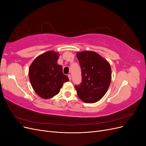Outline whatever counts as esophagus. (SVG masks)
Wrapping results in <instances>:
<instances>
[{
  "label": "esophagus",
  "instance_id": "esophagus-1",
  "mask_svg": "<svg viewBox=\"0 0 146 146\" xmlns=\"http://www.w3.org/2000/svg\"><path fill=\"white\" fill-rule=\"evenodd\" d=\"M68 78H69V80H70V79H71V77H70V74H68Z\"/></svg>",
  "mask_w": 146,
  "mask_h": 146
}]
</instances>
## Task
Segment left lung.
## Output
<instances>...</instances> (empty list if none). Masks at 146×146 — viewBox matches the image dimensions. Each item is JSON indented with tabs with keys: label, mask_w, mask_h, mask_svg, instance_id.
<instances>
[{
	"label": "left lung",
	"mask_w": 146,
	"mask_h": 146,
	"mask_svg": "<svg viewBox=\"0 0 146 146\" xmlns=\"http://www.w3.org/2000/svg\"><path fill=\"white\" fill-rule=\"evenodd\" d=\"M82 69V82L75 85L77 93L85 103H94L107 92L111 79L107 61L96 52L83 51L77 54Z\"/></svg>",
	"instance_id": "1"
}]
</instances>
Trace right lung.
<instances>
[{
  "instance_id": "1",
  "label": "right lung",
  "mask_w": 146,
  "mask_h": 146,
  "mask_svg": "<svg viewBox=\"0 0 146 146\" xmlns=\"http://www.w3.org/2000/svg\"><path fill=\"white\" fill-rule=\"evenodd\" d=\"M58 53L48 51L38 56L29 68L31 85L42 99H50L59 93L63 83L69 81L63 73L62 66L57 64Z\"/></svg>"
}]
</instances>
